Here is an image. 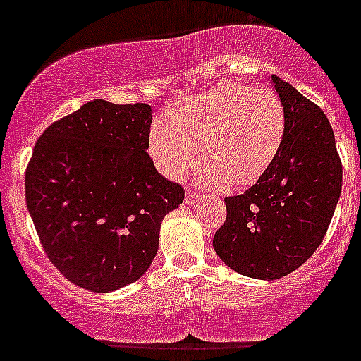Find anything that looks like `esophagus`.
<instances>
[{
    "label": "esophagus",
    "mask_w": 361,
    "mask_h": 361,
    "mask_svg": "<svg viewBox=\"0 0 361 361\" xmlns=\"http://www.w3.org/2000/svg\"><path fill=\"white\" fill-rule=\"evenodd\" d=\"M184 199H186V204H195L197 200H202L204 195H200V193H195L193 190H188L186 197H184Z\"/></svg>",
    "instance_id": "esophagus-1"
}]
</instances>
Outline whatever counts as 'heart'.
Listing matches in <instances>:
<instances>
[{"label": "heart", "mask_w": 361, "mask_h": 361, "mask_svg": "<svg viewBox=\"0 0 361 361\" xmlns=\"http://www.w3.org/2000/svg\"><path fill=\"white\" fill-rule=\"evenodd\" d=\"M288 128L279 95L224 81L184 99L152 124L148 152L157 170L180 178L202 157V184L251 186L275 162Z\"/></svg>", "instance_id": "heart-1"}]
</instances>
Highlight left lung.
I'll return each instance as SVG.
<instances>
[{
	"mask_svg": "<svg viewBox=\"0 0 361 361\" xmlns=\"http://www.w3.org/2000/svg\"><path fill=\"white\" fill-rule=\"evenodd\" d=\"M269 79L288 117L282 148L257 184L226 199L228 216L213 237L226 266L258 280L282 279L317 251L342 191V162L322 108Z\"/></svg>",
	"mask_w": 361,
	"mask_h": 361,
	"instance_id": "8db88e82",
	"label": "left lung"
}]
</instances>
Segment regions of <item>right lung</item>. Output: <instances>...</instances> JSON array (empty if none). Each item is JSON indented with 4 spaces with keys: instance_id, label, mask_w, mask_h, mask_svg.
Instances as JSON below:
<instances>
[{
    "instance_id": "1",
    "label": "right lung",
    "mask_w": 361,
    "mask_h": 361,
    "mask_svg": "<svg viewBox=\"0 0 361 361\" xmlns=\"http://www.w3.org/2000/svg\"><path fill=\"white\" fill-rule=\"evenodd\" d=\"M152 106L94 99L56 121L34 146L27 208L65 279L92 293L135 282L152 266L166 213L184 190L149 155Z\"/></svg>"
}]
</instances>
